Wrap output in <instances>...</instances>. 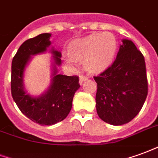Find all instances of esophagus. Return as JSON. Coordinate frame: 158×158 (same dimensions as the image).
<instances>
[{
    "label": "esophagus",
    "instance_id": "esophagus-1",
    "mask_svg": "<svg viewBox=\"0 0 158 158\" xmlns=\"http://www.w3.org/2000/svg\"><path fill=\"white\" fill-rule=\"evenodd\" d=\"M88 79V77L87 76H85V75H80L79 76V82H80V84H82L85 80H86V79Z\"/></svg>",
    "mask_w": 158,
    "mask_h": 158
}]
</instances>
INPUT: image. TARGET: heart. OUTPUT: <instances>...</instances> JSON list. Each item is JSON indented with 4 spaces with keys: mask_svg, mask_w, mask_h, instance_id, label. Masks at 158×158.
Returning a JSON list of instances; mask_svg holds the SVG:
<instances>
[{
    "mask_svg": "<svg viewBox=\"0 0 158 158\" xmlns=\"http://www.w3.org/2000/svg\"><path fill=\"white\" fill-rule=\"evenodd\" d=\"M117 47L116 37L110 32L94 33L71 42L65 60L72 66L75 62L84 61L86 71L100 73L111 65Z\"/></svg>",
    "mask_w": 158,
    "mask_h": 158,
    "instance_id": "1",
    "label": "heart"
}]
</instances>
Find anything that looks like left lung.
<instances>
[{"instance_id":"left-lung-1","label":"left lung","mask_w":158,"mask_h":158,"mask_svg":"<svg viewBox=\"0 0 158 158\" xmlns=\"http://www.w3.org/2000/svg\"><path fill=\"white\" fill-rule=\"evenodd\" d=\"M94 79L97 114L102 121L121 126L136 116L148 86L144 57L132 41L123 39L111 66Z\"/></svg>"}]
</instances>
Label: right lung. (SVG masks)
<instances>
[{"label":"right lung","mask_w":158,"mask_h":158,"mask_svg":"<svg viewBox=\"0 0 158 158\" xmlns=\"http://www.w3.org/2000/svg\"><path fill=\"white\" fill-rule=\"evenodd\" d=\"M50 33H42L25 41L20 46L11 63V95L20 110L33 122L52 126L67 117L72 108L73 95L80 87L78 76L58 73L62 64L61 52L51 45ZM50 50L53 54L51 82L39 97H31L25 90L24 73L32 56Z\"/></svg>","instance_id":"right-lung-1"}]
</instances>
